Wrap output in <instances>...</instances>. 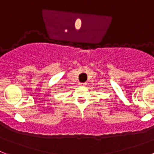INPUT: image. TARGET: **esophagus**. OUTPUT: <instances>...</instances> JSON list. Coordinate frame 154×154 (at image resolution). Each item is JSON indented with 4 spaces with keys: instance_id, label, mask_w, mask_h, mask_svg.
I'll return each instance as SVG.
<instances>
[{
    "instance_id": "34e87169",
    "label": "esophagus",
    "mask_w": 154,
    "mask_h": 154,
    "mask_svg": "<svg viewBox=\"0 0 154 154\" xmlns=\"http://www.w3.org/2000/svg\"><path fill=\"white\" fill-rule=\"evenodd\" d=\"M80 86H85L86 85V83H79Z\"/></svg>"
}]
</instances>
